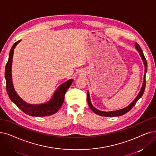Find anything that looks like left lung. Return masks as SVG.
Instances as JSON below:
<instances>
[{
    "instance_id": "obj_1",
    "label": "left lung",
    "mask_w": 156,
    "mask_h": 156,
    "mask_svg": "<svg viewBox=\"0 0 156 156\" xmlns=\"http://www.w3.org/2000/svg\"><path fill=\"white\" fill-rule=\"evenodd\" d=\"M135 48H136V50L138 51V52L139 53L140 55L143 60V62L145 66V73H144V81H143V83H142V86L141 89L138 93V94L137 95V96L135 98V99L132 101V102L128 106H127L126 107L122 108V109L118 110H115V111H110V112H104V111H101L99 110L96 109L95 108L90 101V94L89 91H87V101H88V104H89V107L90 108V109L95 113H96L97 115H99L101 116H104V117H118V116H122L123 115L126 114V113H127L129 111H130L132 108L136 105L137 101L139 100V99H140L141 98V96H143L145 89V85H146V80H145V75H146V73L147 71V60L145 59V57L144 56V54L142 51L140 46H139V44L136 43H135L134 44Z\"/></svg>"
}]
</instances>
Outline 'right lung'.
Instances as JSON below:
<instances>
[{
  "instance_id": "1",
  "label": "right lung",
  "mask_w": 156,
  "mask_h": 156,
  "mask_svg": "<svg viewBox=\"0 0 156 156\" xmlns=\"http://www.w3.org/2000/svg\"><path fill=\"white\" fill-rule=\"evenodd\" d=\"M20 41H21V40L18 41L11 47L8 61L5 66V78L6 80L7 92H8V96L12 102L22 112L29 115L33 117H45L51 115L57 112L60 107L62 106L64 100L65 94L72 84L73 80L70 79L58 86L55 91L54 92L51 99L44 103L34 105L25 102L18 96V94L15 90L11 74L14 50Z\"/></svg>"
}]
</instances>
